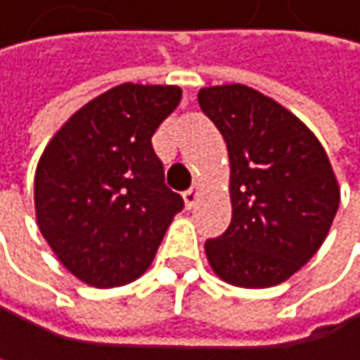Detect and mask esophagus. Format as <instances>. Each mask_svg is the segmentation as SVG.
I'll list each match as a JSON object with an SVG mask.
<instances>
[{
  "label": "esophagus",
  "mask_w": 360,
  "mask_h": 360,
  "mask_svg": "<svg viewBox=\"0 0 360 360\" xmlns=\"http://www.w3.org/2000/svg\"><path fill=\"white\" fill-rule=\"evenodd\" d=\"M198 196H200V188L198 186H194V188H190L186 194H184V200H186V207L188 209H192L196 202H198Z\"/></svg>",
  "instance_id": "obj_1"
}]
</instances>
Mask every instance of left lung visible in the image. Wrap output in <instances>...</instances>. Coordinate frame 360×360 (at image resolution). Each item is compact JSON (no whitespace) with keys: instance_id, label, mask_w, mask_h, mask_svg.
<instances>
[{"instance_id":"1","label":"left lung","mask_w":360,"mask_h":360,"mask_svg":"<svg viewBox=\"0 0 360 360\" xmlns=\"http://www.w3.org/2000/svg\"><path fill=\"white\" fill-rule=\"evenodd\" d=\"M198 104L226 141L233 202L207 260L233 286H277L320 250L338 213L328 155L299 117L252 87H205Z\"/></svg>"}]
</instances>
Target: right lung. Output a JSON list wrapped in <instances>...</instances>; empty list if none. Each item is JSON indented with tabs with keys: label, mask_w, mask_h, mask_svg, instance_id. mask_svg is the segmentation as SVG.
I'll use <instances>...</instances> for the list:
<instances>
[{
	"label": "right lung",
	"mask_w": 360,
	"mask_h": 360,
	"mask_svg": "<svg viewBox=\"0 0 360 360\" xmlns=\"http://www.w3.org/2000/svg\"><path fill=\"white\" fill-rule=\"evenodd\" d=\"M179 100L174 85H117L76 110L38 162V228L61 264L89 286L141 277L184 209L151 145Z\"/></svg>",
	"instance_id": "add662e5"
}]
</instances>
